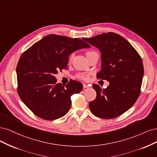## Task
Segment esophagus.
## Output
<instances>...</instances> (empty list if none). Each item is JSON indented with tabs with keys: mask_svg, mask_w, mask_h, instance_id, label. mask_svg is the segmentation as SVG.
I'll return each mask as SVG.
<instances>
[{
	"mask_svg": "<svg viewBox=\"0 0 157 157\" xmlns=\"http://www.w3.org/2000/svg\"><path fill=\"white\" fill-rule=\"evenodd\" d=\"M83 88H88L89 87V85H87V84H83Z\"/></svg>",
	"mask_w": 157,
	"mask_h": 157,
	"instance_id": "34e87169",
	"label": "esophagus"
}]
</instances>
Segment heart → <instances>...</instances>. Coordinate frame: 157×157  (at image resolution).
<instances>
[{
	"mask_svg": "<svg viewBox=\"0 0 157 157\" xmlns=\"http://www.w3.org/2000/svg\"><path fill=\"white\" fill-rule=\"evenodd\" d=\"M93 53V52H87V54H89V53ZM73 56H74L73 54H72L71 55H70V60H71L72 59ZM78 78L79 79H81L84 80V81H88L89 79V74H80L78 75Z\"/></svg>",
	"mask_w": 157,
	"mask_h": 157,
	"instance_id": "obj_1",
	"label": "heart"
}]
</instances>
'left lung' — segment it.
<instances>
[{"label": "left lung", "instance_id": "8db88e82", "mask_svg": "<svg viewBox=\"0 0 157 157\" xmlns=\"http://www.w3.org/2000/svg\"><path fill=\"white\" fill-rule=\"evenodd\" d=\"M101 53V70L97 78L109 82L102 89L93 85L97 97L89 106L93 114L102 119H113L128 110L140 94L144 65L138 53L127 40L114 33L83 38Z\"/></svg>", "mask_w": 157, "mask_h": 157}]
</instances>
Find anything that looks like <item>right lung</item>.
<instances>
[{
  "label": "right lung",
  "instance_id": "1",
  "mask_svg": "<svg viewBox=\"0 0 157 157\" xmlns=\"http://www.w3.org/2000/svg\"><path fill=\"white\" fill-rule=\"evenodd\" d=\"M90 45L79 38L49 34L33 44L20 57L16 68L17 92L23 102L40 118L55 120L70 110L71 96L83 85L72 81L57 83L55 74L67 68L69 55Z\"/></svg>",
  "mask_w": 157,
  "mask_h": 157
}]
</instances>
